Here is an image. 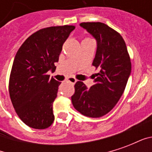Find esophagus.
<instances>
[{
    "label": "esophagus",
    "instance_id": "34e87169",
    "mask_svg": "<svg viewBox=\"0 0 152 152\" xmlns=\"http://www.w3.org/2000/svg\"><path fill=\"white\" fill-rule=\"evenodd\" d=\"M67 81L70 83H72V84H75V83L77 81V80L76 78H74V77H69L68 79H67Z\"/></svg>",
    "mask_w": 152,
    "mask_h": 152
}]
</instances>
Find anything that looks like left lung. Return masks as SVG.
Masks as SVG:
<instances>
[{"label":"left lung","instance_id":"obj_1","mask_svg":"<svg viewBox=\"0 0 152 152\" xmlns=\"http://www.w3.org/2000/svg\"><path fill=\"white\" fill-rule=\"evenodd\" d=\"M80 25L97 40L93 66L99 72L90 88L82 81L76 83L72 102L80 113L99 118L111 112L123 94L130 76V57L123 37L109 26L99 22Z\"/></svg>","mask_w":152,"mask_h":152}]
</instances>
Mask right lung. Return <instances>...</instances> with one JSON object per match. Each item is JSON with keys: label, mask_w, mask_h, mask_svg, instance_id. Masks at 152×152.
Returning a JSON list of instances; mask_svg holds the SVG:
<instances>
[{"label": "right lung", "mask_w": 152, "mask_h": 152, "mask_svg": "<svg viewBox=\"0 0 152 152\" xmlns=\"http://www.w3.org/2000/svg\"><path fill=\"white\" fill-rule=\"evenodd\" d=\"M75 29L64 25L40 29L23 43L15 55L9 92L15 112L28 126L50 127L54 121L53 102L61 82L48 75L54 72L63 45Z\"/></svg>", "instance_id": "add662e5"}]
</instances>
